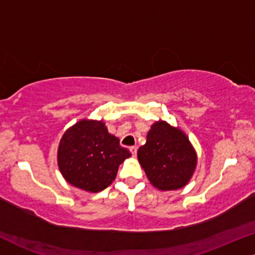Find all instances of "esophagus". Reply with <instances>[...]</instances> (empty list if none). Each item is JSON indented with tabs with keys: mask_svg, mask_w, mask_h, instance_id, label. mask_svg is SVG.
<instances>
[{
	"mask_svg": "<svg viewBox=\"0 0 255 255\" xmlns=\"http://www.w3.org/2000/svg\"><path fill=\"white\" fill-rule=\"evenodd\" d=\"M129 150H130V153H131V155L133 156H136V151H137V148L136 147H130L129 148Z\"/></svg>",
	"mask_w": 255,
	"mask_h": 255,
	"instance_id": "1",
	"label": "esophagus"
}]
</instances>
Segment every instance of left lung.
Segmentation results:
<instances>
[{
  "label": "left lung",
  "instance_id": "1",
  "mask_svg": "<svg viewBox=\"0 0 255 255\" xmlns=\"http://www.w3.org/2000/svg\"><path fill=\"white\" fill-rule=\"evenodd\" d=\"M137 160L151 185L160 191H175L192 179L198 162L193 144L183 130L159 120L151 125Z\"/></svg>",
  "mask_w": 255,
  "mask_h": 255
}]
</instances>
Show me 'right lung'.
<instances>
[{
	"instance_id": "right-lung-1",
	"label": "right lung",
	"mask_w": 255,
	"mask_h": 255,
	"mask_svg": "<svg viewBox=\"0 0 255 255\" xmlns=\"http://www.w3.org/2000/svg\"><path fill=\"white\" fill-rule=\"evenodd\" d=\"M131 154L101 120L82 119L68 128L57 148V166L67 182L89 193L104 191Z\"/></svg>"
}]
</instances>
